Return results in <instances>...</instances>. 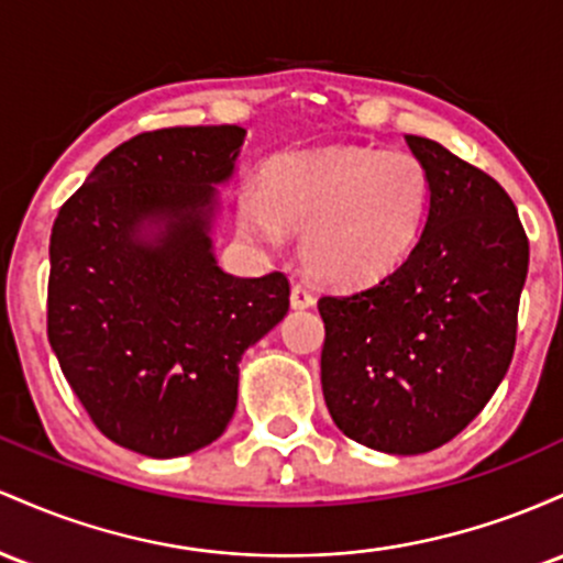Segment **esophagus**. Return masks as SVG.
<instances>
[{"label": "esophagus", "mask_w": 563, "mask_h": 563, "mask_svg": "<svg viewBox=\"0 0 563 563\" xmlns=\"http://www.w3.org/2000/svg\"><path fill=\"white\" fill-rule=\"evenodd\" d=\"M316 302L313 292H308L306 287H292V292H289V306L295 308V311H306V308H311Z\"/></svg>", "instance_id": "esophagus-1"}]
</instances>
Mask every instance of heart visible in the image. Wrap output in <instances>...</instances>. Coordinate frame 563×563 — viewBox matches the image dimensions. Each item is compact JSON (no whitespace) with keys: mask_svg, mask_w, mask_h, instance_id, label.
Listing matches in <instances>:
<instances>
[{"mask_svg":"<svg viewBox=\"0 0 563 563\" xmlns=\"http://www.w3.org/2000/svg\"><path fill=\"white\" fill-rule=\"evenodd\" d=\"M431 173L409 151L369 145L282 154L242 186L239 229L279 247L300 229L298 252L313 279L362 289L388 279L407 263L426 231Z\"/></svg>","mask_w":563,"mask_h":563,"instance_id":"obj_1","label":"heart"}]
</instances>
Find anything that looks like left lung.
<instances>
[{"label": "left lung", "mask_w": 563, "mask_h": 563, "mask_svg": "<svg viewBox=\"0 0 563 563\" xmlns=\"http://www.w3.org/2000/svg\"><path fill=\"white\" fill-rule=\"evenodd\" d=\"M431 210L396 274L319 300L321 390L334 426L385 454H422L476 418L508 372L529 271L519 212L495 178L407 135Z\"/></svg>", "instance_id": "left-lung-1"}]
</instances>
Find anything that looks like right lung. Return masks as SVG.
<instances>
[{
    "mask_svg": "<svg viewBox=\"0 0 563 563\" xmlns=\"http://www.w3.org/2000/svg\"><path fill=\"white\" fill-rule=\"evenodd\" d=\"M244 137L236 124L143 132L95 164L53 225L49 345L100 433L145 457L223 435L244 351L289 311L284 274L242 279L214 255Z\"/></svg>",
    "mask_w": 563,
    "mask_h": 563,
    "instance_id": "add662e5",
    "label": "right lung"
}]
</instances>
